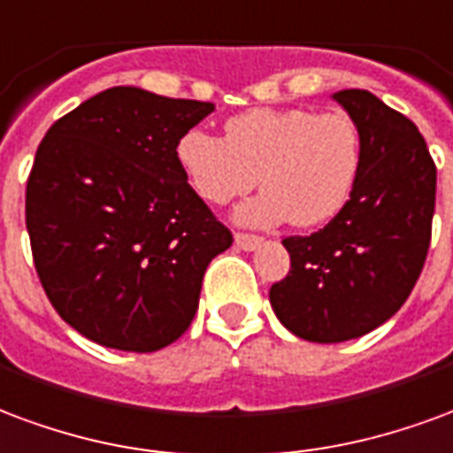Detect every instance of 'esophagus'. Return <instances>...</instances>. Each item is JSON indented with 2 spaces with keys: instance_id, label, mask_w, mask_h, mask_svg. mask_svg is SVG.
<instances>
[{
  "instance_id": "obj_1",
  "label": "esophagus",
  "mask_w": 453,
  "mask_h": 453,
  "mask_svg": "<svg viewBox=\"0 0 453 453\" xmlns=\"http://www.w3.org/2000/svg\"><path fill=\"white\" fill-rule=\"evenodd\" d=\"M234 241H236V246H239L241 250H256L260 243H263L260 236H250V234H236Z\"/></svg>"
}]
</instances>
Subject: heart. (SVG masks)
<instances>
[{
    "label": "heart",
    "instance_id": "heart-1",
    "mask_svg": "<svg viewBox=\"0 0 453 453\" xmlns=\"http://www.w3.org/2000/svg\"><path fill=\"white\" fill-rule=\"evenodd\" d=\"M178 171L207 204L231 203L260 183L236 222L267 229L292 219L299 229L331 222L348 204L362 168V137L345 113L253 108L224 125V140L193 127L176 142Z\"/></svg>",
    "mask_w": 453,
    "mask_h": 453
}]
</instances>
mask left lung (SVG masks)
<instances>
[{"mask_svg":"<svg viewBox=\"0 0 453 453\" xmlns=\"http://www.w3.org/2000/svg\"><path fill=\"white\" fill-rule=\"evenodd\" d=\"M362 137L348 204L311 236L285 239L289 273L273 311L296 338L345 342L379 328L411 296L432 236L437 168L415 122L374 94H333Z\"/></svg>","mask_w":453,"mask_h":453,"instance_id":"obj_1","label":"left lung"}]
</instances>
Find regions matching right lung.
Segmentation results:
<instances>
[{
    "label": "right lung",
    "instance_id": "right-lung-1",
    "mask_svg": "<svg viewBox=\"0 0 453 453\" xmlns=\"http://www.w3.org/2000/svg\"><path fill=\"white\" fill-rule=\"evenodd\" d=\"M214 104L105 88L52 125L26 186L33 263L55 311L104 348L157 352L193 323L231 231L178 171Z\"/></svg>",
    "mask_w": 453,
    "mask_h": 453
}]
</instances>
